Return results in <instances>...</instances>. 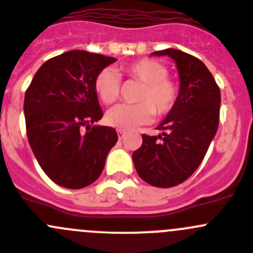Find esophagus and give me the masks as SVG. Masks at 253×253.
<instances>
[{
	"instance_id": "esophagus-1",
	"label": "esophagus",
	"mask_w": 253,
	"mask_h": 253,
	"mask_svg": "<svg viewBox=\"0 0 253 253\" xmlns=\"http://www.w3.org/2000/svg\"><path fill=\"white\" fill-rule=\"evenodd\" d=\"M125 135H126V133L124 130H118V138H119V140H123Z\"/></svg>"
}]
</instances>
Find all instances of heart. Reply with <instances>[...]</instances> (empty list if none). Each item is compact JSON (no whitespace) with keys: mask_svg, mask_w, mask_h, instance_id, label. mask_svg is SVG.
I'll use <instances>...</instances> for the list:
<instances>
[{"mask_svg":"<svg viewBox=\"0 0 253 253\" xmlns=\"http://www.w3.org/2000/svg\"><path fill=\"white\" fill-rule=\"evenodd\" d=\"M124 72L143 83L136 95V104H119L108 110V124L119 130H130L146 124L153 115H165L172 109L177 99L179 88L170 78L169 69L155 59L144 58L124 67ZM98 97L105 104H112L120 93V79L115 71L105 68L94 81Z\"/></svg>","mask_w":253,"mask_h":253,"instance_id":"heart-1","label":"heart"}]
</instances>
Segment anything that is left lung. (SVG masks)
<instances>
[{"mask_svg":"<svg viewBox=\"0 0 253 253\" xmlns=\"http://www.w3.org/2000/svg\"><path fill=\"white\" fill-rule=\"evenodd\" d=\"M168 56L179 73L177 99L158 125V136L143 135L133 153L139 176L156 187H172L189 179L201 164L218 128L221 93L212 74L199 58L168 48L151 53Z\"/></svg>","mask_w":253,"mask_h":253,"instance_id":"obj_1","label":"left lung"}]
</instances>
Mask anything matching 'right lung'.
Returning a JSON list of instances; mask_svg holds the SVG:
<instances>
[{"label": "right lung", "mask_w": 253, "mask_h": 253, "mask_svg": "<svg viewBox=\"0 0 253 253\" xmlns=\"http://www.w3.org/2000/svg\"><path fill=\"white\" fill-rule=\"evenodd\" d=\"M115 61L86 50L62 53L41 66L26 92L28 143L45 175L59 186L93 184L118 141L115 129L93 125L103 117L95 77Z\"/></svg>", "instance_id": "add662e5"}]
</instances>
